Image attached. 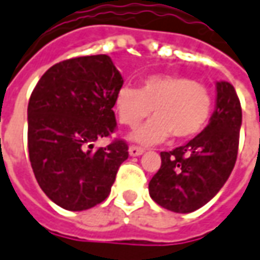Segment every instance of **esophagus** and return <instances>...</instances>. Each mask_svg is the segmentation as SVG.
<instances>
[{
  "instance_id": "34e87169",
  "label": "esophagus",
  "mask_w": 260,
  "mask_h": 260,
  "mask_svg": "<svg viewBox=\"0 0 260 260\" xmlns=\"http://www.w3.org/2000/svg\"><path fill=\"white\" fill-rule=\"evenodd\" d=\"M144 150L140 149V147H136V146H130L128 147V154L132 156V157H137V156H142Z\"/></svg>"
}]
</instances>
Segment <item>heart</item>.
I'll return each mask as SVG.
<instances>
[{"mask_svg":"<svg viewBox=\"0 0 260 260\" xmlns=\"http://www.w3.org/2000/svg\"><path fill=\"white\" fill-rule=\"evenodd\" d=\"M151 107L154 117L130 133L132 142L157 144L170 133L179 140L190 139L206 126L212 99L203 84L172 74L149 76L139 88L123 85L114 99L118 121L127 127L137 126L150 114Z\"/></svg>","mask_w":260,"mask_h":260,"instance_id":"b5f03b06","label":"heart"}]
</instances>
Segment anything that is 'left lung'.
Wrapping results in <instances>:
<instances>
[{
	"label": "left lung",
	"mask_w": 260,
	"mask_h": 260,
	"mask_svg": "<svg viewBox=\"0 0 260 260\" xmlns=\"http://www.w3.org/2000/svg\"><path fill=\"white\" fill-rule=\"evenodd\" d=\"M242 109L235 87L216 83V107L210 121L184 146L161 151V166L149 183L150 198L176 213L205 206L229 179L238 157Z\"/></svg>",
	"instance_id": "obj_1"
}]
</instances>
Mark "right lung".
I'll return each mask as SVG.
<instances>
[{
	"label": "right lung",
	"mask_w": 260,
	"mask_h": 260,
	"mask_svg": "<svg viewBox=\"0 0 260 260\" xmlns=\"http://www.w3.org/2000/svg\"><path fill=\"white\" fill-rule=\"evenodd\" d=\"M123 77L106 54L76 57L48 69L28 102V154L41 190L62 209L102 203L120 165L123 140L93 150L116 128L114 99Z\"/></svg>",
	"instance_id": "add662e5"
}]
</instances>
